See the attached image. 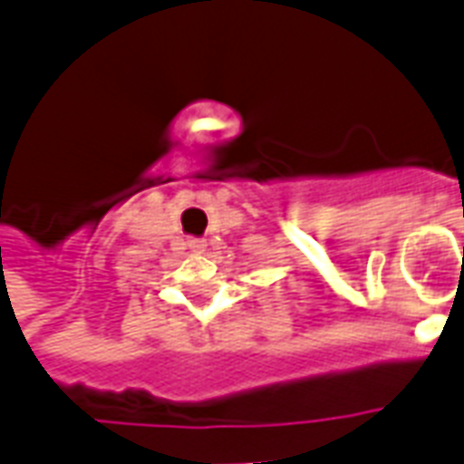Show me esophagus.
<instances>
[{"label": "esophagus", "instance_id": "esophagus-1", "mask_svg": "<svg viewBox=\"0 0 464 464\" xmlns=\"http://www.w3.org/2000/svg\"><path fill=\"white\" fill-rule=\"evenodd\" d=\"M188 248H191L193 253H203L206 251V241H203V238H191V241H188Z\"/></svg>", "mask_w": 464, "mask_h": 464}]
</instances>
